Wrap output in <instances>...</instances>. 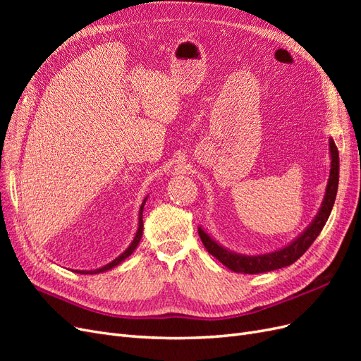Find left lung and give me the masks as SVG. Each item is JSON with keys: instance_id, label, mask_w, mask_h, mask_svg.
Masks as SVG:
<instances>
[{"instance_id": "1", "label": "left lung", "mask_w": 361, "mask_h": 361, "mask_svg": "<svg viewBox=\"0 0 361 361\" xmlns=\"http://www.w3.org/2000/svg\"><path fill=\"white\" fill-rule=\"evenodd\" d=\"M330 154H331L330 179H329V185H326L325 197H324L321 209L318 215H316L314 220L312 221V224L305 228V231L295 239L292 244L279 251H274V253H267L260 256H243V255L232 253V251L218 245L212 238H209V235L199 227V236L202 239L203 245L206 247L207 253L220 260L221 264L226 265L228 269H232L235 272H244V274H259V272L274 271L279 268L289 267L293 264V262H297L305 251L309 250V247L313 244L314 239L321 233L326 220H329L334 200H336L337 187H338V150L333 140H330Z\"/></svg>"}]
</instances>
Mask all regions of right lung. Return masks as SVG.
Segmentation results:
<instances>
[{
	"label": "right lung",
	"instance_id": "1",
	"mask_svg": "<svg viewBox=\"0 0 361 361\" xmlns=\"http://www.w3.org/2000/svg\"><path fill=\"white\" fill-rule=\"evenodd\" d=\"M145 203H146V199H145L143 204H141V207H140V220H138V231H137V235H135V238H134V241L130 243V245L128 247V250H125L122 255H120L118 257H116V259H114L113 262H110V264H108V265H105V267H102V268H99V269H93V271H80V274H99V272H104V271H108V269L114 268L116 265L120 264V262L125 260L128 256L133 255V251L137 248V245H138V243H140L141 235H143V207H145ZM75 272H78V271H75Z\"/></svg>",
	"mask_w": 361,
	"mask_h": 361
}]
</instances>
